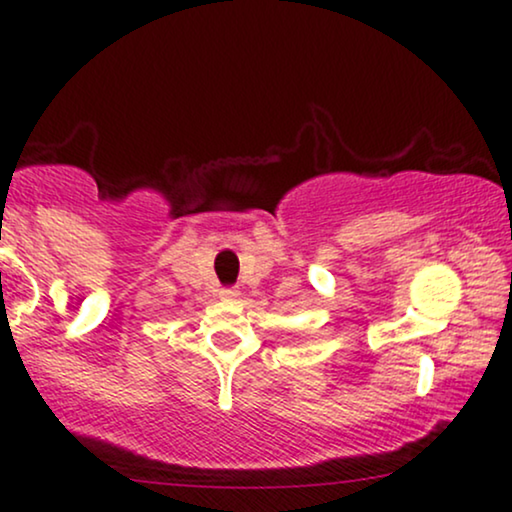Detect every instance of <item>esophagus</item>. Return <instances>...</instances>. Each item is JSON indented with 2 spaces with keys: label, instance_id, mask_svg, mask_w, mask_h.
I'll return each mask as SVG.
<instances>
[{
  "label": "esophagus",
  "instance_id": "34e87169",
  "mask_svg": "<svg viewBox=\"0 0 512 512\" xmlns=\"http://www.w3.org/2000/svg\"><path fill=\"white\" fill-rule=\"evenodd\" d=\"M219 295H221V298H224V300H236L240 293H238L236 288H233V286H229V288H221Z\"/></svg>",
  "mask_w": 512,
  "mask_h": 512
}]
</instances>
